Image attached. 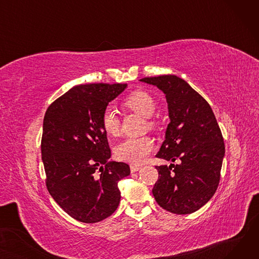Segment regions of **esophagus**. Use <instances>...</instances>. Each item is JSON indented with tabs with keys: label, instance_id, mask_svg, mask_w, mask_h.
Masks as SVG:
<instances>
[{
	"label": "esophagus",
	"instance_id": "1",
	"mask_svg": "<svg viewBox=\"0 0 259 259\" xmlns=\"http://www.w3.org/2000/svg\"><path fill=\"white\" fill-rule=\"evenodd\" d=\"M140 169H141V166H138V165H131V166H130V170H131L132 173L139 171Z\"/></svg>",
	"mask_w": 259,
	"mask_h": 259
}]
</instances>
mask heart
I'll use <instances>...</instances> for the list:
<instances>
[{
	"label": "heart",
	"instance_id": "heart-1",
	"mask_svg": "<svg viewBox=\"0 0 259 259\" xmlns=\"http://www.w3.org/2000/svg\"><path fill=\"white\" fill-rule=\"evenodd\" d=\"M124 105L130 110L137 112L148 118V126L154 128L157 122L150 117L153 115L156 101L150 93L138 90L130 93L125 98ZM102 127L110 137H116L119 133V118L116 111L112 107H107L101 116ZM154 149V141L149 137L128 138L120 142L115 147V155L118 159L132 162V164H142L147 159Z\"/></svg>",
	"mask_w": 259,
	"mask_h": 259
}]
</instances>
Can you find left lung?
I'll return each instance as SVG.
<instances>
[{
	"mask_svg": "<svg viewBox=\"0 0 259 259\" xmlns=\"http://www.w3.org/2000/svg\"><path fill=\"white\" fill-rule=\"evenodd\" d=\"M165 93L170 122L156 157L179 165L156 166L152 193L158 205L174 214L197 211L220 184L225 144L208 102L187 81L168 74L140 79Z\"/></svg>",
	"mask_w": 259,
	"mask_h": 259,
	"instance_id": "1",
	"label": "left lung"
}]
</instances>
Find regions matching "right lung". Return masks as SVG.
<instances>
[{"label":"right lung","mask_w":259,"mask_h":259,"mask_svg":"<svg viewBox=\"0 0 259 259\" xmlns=\"http://www.w3.org/2000/svg\"><path fill=\"white\" fill-rule=\"evenodd\" d=\"M126 88L127 84L75 86L45 113L40 149L46 186L58 205L78 222H101L118 207L117 184L130 174V167L110 160L101 116Z\"/></svg>","instance_id":"obj_1"}]
</instances>
